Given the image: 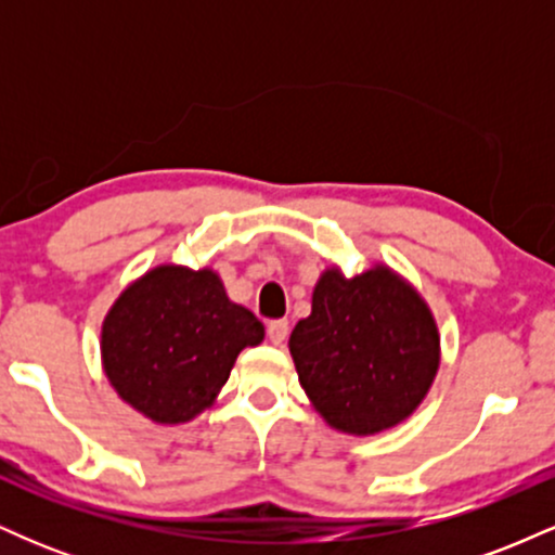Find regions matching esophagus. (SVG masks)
I'll list each match as a JSON object with an SVG mask.
<instances>
[{
	"instance_id": "1",
	"label": "esophagus",
	"mask_w": 555,
	"mask_h": 555,
	"mask_svg": "<svg viewBox=\"0 0 555 555\" xmlns=\"http://www.w3.org/2000/svg\"><path fill=\"white\" fill-rule=\"evenodd\" d=\"M286 334H289V323H286V321H271L269 323V339L273 344H284Z\"/></svg>"
}]
</instances>
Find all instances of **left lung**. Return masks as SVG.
<instances>
[{
  "mask_svg": "<svg viewBox=\"0 0 555 555\" xmlns=\"http://www.w3.org/2000/svg\"><path fill=\"white\" fill-rule=\"evenodd\" d=\"M299 386L334 430L375 436L428 397L441 334L420 292L384 263L347 279L331 266L289 336Z\"/></svg>",
  "mask_w": 555,
  "mask_h": 555,
  "instance_id": "1",
  "label": "left lung"
}]
</instances>
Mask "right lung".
<instances>
[{
    "label": "right lung",
    "instance_id": "add662e5",
    "mask_svg": "<svg viewBox=\"0 0 555 555\" xmlns=\"http://www.w3.org/2000/svg\"><path fill=\"white\" fill-rule=\"evenodd\" d=\"M263 336V323L227 297L214 269L164 263L114 299L101 326V362L132 410L180 425L214 404L237 354Z\"/></svg>",
    "mask_w": 555,
    "mask_h": 555
}]
</instances>
